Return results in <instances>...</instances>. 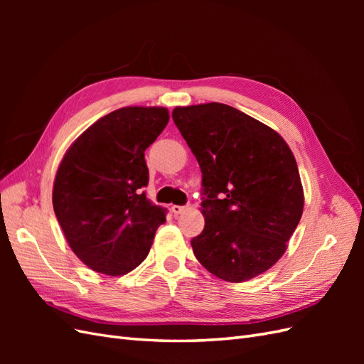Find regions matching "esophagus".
Returning <instances> with one entry per match:
<instances>
[{
	"mask_svg": "<svg viewBox=\"0 0 364 364\" xmlns=\"http://www.w3.org/2000/svg\"><path fill=\"white\" fill-rule=\"evenodd\" d=\"M185 211V206H181V205H171V213L174 215H179L181 213Z\"/></svg>",
	"mask_w": 364,
	"mask_h": 364,
	"instance_id": "34e87169",
	"label": "esophagus"
}]
</instances>
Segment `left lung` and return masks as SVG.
I'll return each mask as SVG.
<instances>
[{"instance_id":"1","label":"left lung","mask_w":364,"mask_h":364,"mask_svg":"<svg viewBox=\"0 0 364 364\" xmlns=\"http://www.w3.org/2000/svg\"><path fill=\"white\" fill-rule=\"evenodd\" d=\"M202 171L205 228L191 240L202 266L228 282L269 270L299 223L304 190L287 142L223 103L174 107Z\"/></svg>"}]
</instances>
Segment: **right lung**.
<instances>
[{"label":"right lung","instance_id":"1","mask_svg":"<svg viewBox=\"0 0 364 364\" xmlns=\"http://www.w3.org/2000/svg\"><path fill=\"white\" fill-rule=\"evenodd\" d=\"M170 119L165 107L129 106L87 127L65 153L53 208L70 247L87 267L119 277L146 259L167 209L142 191L146 149Z\"/></svg>","mask_w":364,"mask_h":364}]
</instances>
